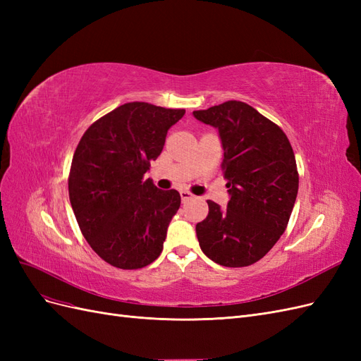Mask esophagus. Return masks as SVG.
<instances>
[{"mask_svg": "<svg viewBox=\"0 0 361 361\" xmlns=\"http://www.w3.org/2000/svg\"><path fill=\"white\" fill-rule=\"evenodd\" d=\"M194 197V195L190 192V191H180V199H182V202H188V200H191Z\"/></svg>", "mask_w": 361, "mask_h": 361, "instance_id": "obj_1", "label": "esophagus"}]
</instances>
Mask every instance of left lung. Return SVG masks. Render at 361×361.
<instances>
[{
	"instance_id": "1",
	"label": "left lung",
	"mask_w": 361,
	"mask_h": 361,
	"mask_svg": "<svg viewBox=\"0 0 361 361\" xmlns=\"http://www.w3.org/2000/svg\"><path fill=\"white\" fill-rule=\"evenodd\" d=\"M218 129L224 150L227 207L207 200L209 214L195 226L203 253L215 264L253 265L286 231L298 194L292 146L280 126L241 101L192 113Z\"/></svg>"
}]
</instances>
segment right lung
I'll list each match as a JSON object with an SVG mask.
<instances>
[{"instance_id":"1","label":"right lung","mask_w":361,"mask_h":361,"mask_svg":"<svg viewBox=\"0 0 361 361\" xmlns=\"http://www.w3.org/2000/svg\"><path fill=\"white\" fill-rule=\"evenodd\" d=\"M147 102H128L85 130L73 154L69 199L96 255L120 269L152 264L180 206L176 190H158L145 173L183 117Z\"/></svg>"}]
</instances>
